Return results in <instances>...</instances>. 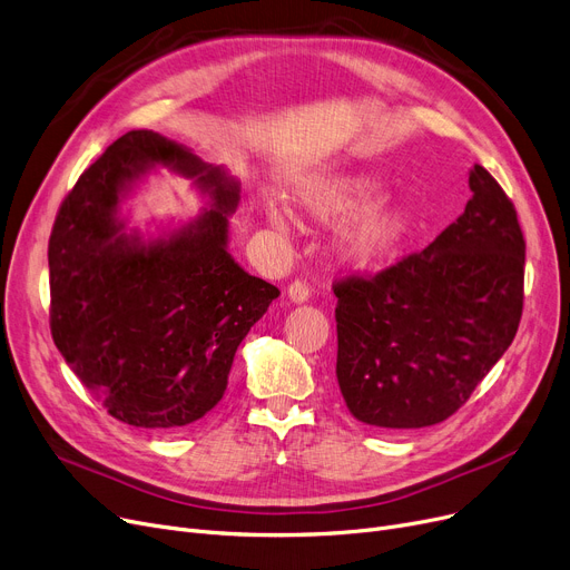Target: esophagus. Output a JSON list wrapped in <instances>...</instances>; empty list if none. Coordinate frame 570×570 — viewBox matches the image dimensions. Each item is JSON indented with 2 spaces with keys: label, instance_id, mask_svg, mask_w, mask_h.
Segmentation results:
<instances>
[{
  "label": "esophagus",
  "instance_id": "1",
  "mask_svg": "<svg viewBox=\"0 0 570 570\" xmlns=\"http://www.w3.org/2000/svg\"><path fill=\"white\" fill-rule=\"evenodd\" d=\"M288 298L293 303H305L309 298V286L303 279H293L288 284Z\"/></svg>",
  "mask_w": 570,
  "mask_h": 570
}]
</instances>
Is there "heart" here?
<instances>
[{
  "label": "heart",
  "instance_id": "heart-1",
  "mask_svg": "<svg viewBox=\"0 0 570 570\" xmlns=\"http://www.w3.org/2000/svg\"><path fill=\"white\" fill-rule=\"evenodd\" d=\"M377 193V184L367 177H333L316 184L301 197V207L316 220H340L370 205ZM265 216L277 230L288 228L284 209L269 205ZM410 233V218L399 207H373L363 212L342 235V249L356 263L384 258Z\"/></svg>",
  "mask_w": 570,
  "mask_h": 570
}]
</instances>
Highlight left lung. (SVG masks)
I'll list each match as a JSON object with an SVG mask.
<instances>
[{
	"label": "left lung",
	"mask_w": 570,
	"mask_h": 570,
	"mask_svg": "<svg viewBox=\"0 0 570 570\" xmlns=\"http://www.w3.org/2000/svg\"><path fill=\"white\" fill-rule=\"evenodd\" d=\"M463 214L424 252L333 282L335 375L363 424L444 422L512 344L524 309L527 242L517 209L482 165Z\"/></svg>",
	"instance_id": "1"
}]
</instances>
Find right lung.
<instances>
[{"instance_id": "obj_1", "label": "right lung", "mask_w": 570, "mask_h": 570, "mask_svg": "<svg viewBox=\"0 0 570 570\" xmlns=\"http://www.w3.org/2000/svg\"><path fill=\"white\" fill-rule=\"evenodd\" d=\"M156 161L195 176L215 209L141 245L121 233L115 207L125 184ZM235 207L233 179L151 130L107 146L62 200L48 239L51 335L118 422L175 431L224 399L239 342L279 295L226 252Z\"/></svg>"}]
</instances>
